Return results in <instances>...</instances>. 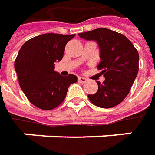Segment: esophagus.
<instances>
[{
    "label": "esophagus",
    "mask_w": 155,
    "mask_h": 155,
    "mask_svg": "<svg viewBox=\"0 0 155 155\" xmlns=\"http://www.w3.org/2000/svg\"><path fill=\"white\" fill-rule=\"evenodd\" d=\"M78 81H79L80 83H83V84H84V83H86L88 80H87L85 78H83V77H78Z\"/></svg>",
    "instance_id": "1"
}]
</instances>
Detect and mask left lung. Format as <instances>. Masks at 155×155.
I'll use <instances>...</instances> for the list:
<instances>
[{
    "label": "left lung",
    "instance_id": "left-lung-1",
    "mask_svg": "<svg viewBox=\"0 0 155 155\" xmlns=\"http://www.w3.org/2000/svg\"><path fill=\"white\" fill-rule=\"evenodd\" d=\"M87 40L98 44L101 62L97 65L104 75L103 84L97 82V91L88 95L96 106L110 109L121 104L128 96L139 71V54L131 41L123 34L107 28H97L78 33Z\"/></svg>",
    "mask_w": 155,
    "mask_h": 155
}]
</instances>
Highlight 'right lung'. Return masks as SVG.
I'll use <instances>...</instances> for the list:
<instances>
[{"instance_id": "1", "label": "right lung", "mask_w": 155, "mask_h": 155, "mask_svg": "<svg viewBox=\"0 0 155 155\" xmlns=\"http://www.w3.org/2000/svg\"><path fill=\"white\" fill-rule=\"evenodd\" d=\"M75 34L45 33L27 40L15 61L22 91L31 104L44 110L57 108L64 100L69 86L77 76H61L54 63L63 58L64 47Z\"/></svg>"}]
</instances>
